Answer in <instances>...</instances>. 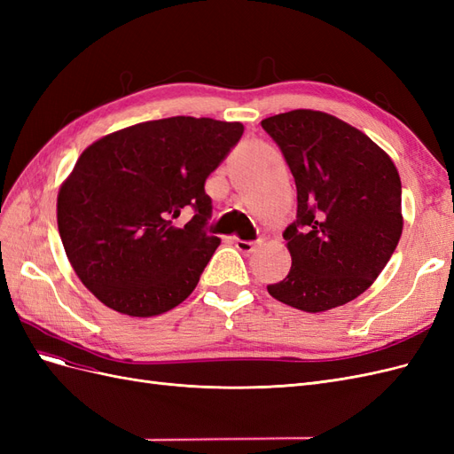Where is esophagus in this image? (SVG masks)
<instances>
[{
  "mask_svg": "<svg viewBox=\"0 0 454 454\" xmlns=\"http://www.w3.org/2000/svg\"><path fill=\"white\" fill-rule=\"evenodd\" d=\"M235 246L237 250L242 252V254H254L259 246H261V240H240V239H235Z\"/></svg>",
  "mask_w": 454,
  "mask_h": 454,
  "instance_id": "34e87169",
  "label": "esophagus"
}]
</instances>
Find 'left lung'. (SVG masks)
<instances>
[{
  "instance_id": "8db88e82",
  "label": "left lung",
  "mask_w": 454,
  "mask_h": 454,
  "mask_svg": "<svg viewBox=\"0 0 454 454\" xmlns=\"http://www.w3.org/2000/svg\"><path fill=\"white\" fill-rule=\"evenodd\" d=\"M297 187V222L284 240L287 277L267 286L280 303L324 312L362 295L390 261L403 231L394 160L367 134L314 109L261 121Z\"/></svg>"
}]
</instances>
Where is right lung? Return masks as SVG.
I'll return each mask as SVG.
<instances>
[{
	"label": "right lung",
	"instance_id": "1",
	"mask_svg": "<svg viewBox=\"0 0 454 454\" xmlns=\"http://www.w3.org/2000/svg\"><path fill=\"white\" fill-rule=\"evenodd\" d=\"M244 132L242 122L168 117L90 144L60 185L57 222L87 290L132 318L168 312L193 294L219 246L204 232L212 199L204 182ZM185 205L184 228L171 219Z\"/></svg>",
	"mask_w": 454,
	"mask_h": 454
}]
</instances>
